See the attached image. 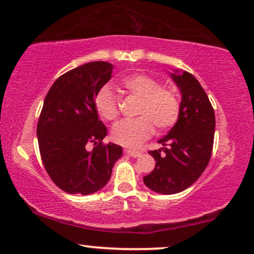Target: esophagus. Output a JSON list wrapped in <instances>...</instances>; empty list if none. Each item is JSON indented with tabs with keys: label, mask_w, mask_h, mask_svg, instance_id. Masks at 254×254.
<instances>
[{
	"label": "esophagus",
	"mask_w": 254,
	"mask_h": 254,
	"mask_svg": "<svg viewBox=\"0 0 254 254\" xmlns=\"http://www.w3.org/2000/svg\"><path fill=\"white\" fill-rule=\"evenodd\" d=\"M126 153H127V155H130V156H132V157H139L140 155H141V153H140V151L133 150V149H127Z\"/></svg>",
	"instance_id": "obj_1"
}]
</instances>
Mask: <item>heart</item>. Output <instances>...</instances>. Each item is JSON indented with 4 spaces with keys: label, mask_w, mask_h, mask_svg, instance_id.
<instances>
[{
    "label": "heart",
    "mask_w": 254,
    "mask_h": 254,
    "mask_svg": "<svg viewBox=\"0 0 254 254\" xmlns=\"http://www.w3.org/2000/svg\"><path fill=\"white\" fill-rule=\"evenodd\" d=\"M122 88L139 97L135 119L117 123L112 130V139L124 147H135L154 132L175 126L180 114V99L177 91L161 85V82L147 74H131L121 81ZM94 109L106 122L115 121L120 114L119 103L109 86H103L94 98Z\"/></svg>",
    "instance_id": "1"
}]
</instances>
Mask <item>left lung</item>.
Here are the masks:
<instances>
[{
	"label": "left lung",
	"instance_id": "obj_1",
	"mask_svg": "<svg viewBox=\"0 0 254 254\" xmlns=\"http://www.w3.org/2000/svg\"><path fill=\"white\" fill-rule=\"evenodd\" d=\"M171 77L181 92L179 119L158 140L163 147L149 150L156 164L143 177L147 187L164 195L185 190L202 176L211 158L215 128L213 107L197 79L179 70Z\"/></svg>",
	"mask_w": 254,
	"mask_h": 254
}]
</instances>
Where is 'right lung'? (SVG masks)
<instances>
[{
    "instance_id": "1",
    "label": "right lung",
    "mask_w": 254,
    "mask_h": 254,
    "mask_svg": "<svg viewBox=\"0 0 254 254\" xmlns=\"http://www.w3.org/2000/svg\"><path fill=\"white\" fill-rule=\"evenodd\" d=\"M113 65L92 62L55 81L44 99L36 135L43 165L68 194H93L106 186L122 147L103 143L107 127L98 119L94 98L112 77ZM90 144L95 147L91 151Z\"/></svg>"
}]
</instances>
